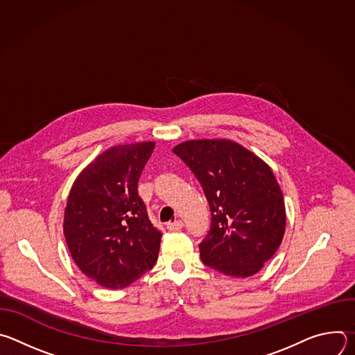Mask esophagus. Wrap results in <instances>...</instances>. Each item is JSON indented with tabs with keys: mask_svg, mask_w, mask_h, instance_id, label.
Listing matches in <instances>:
<instances>
[{
	"mask_svg": "<svg viewBox=\"0 0 355 355\" xmlns=\"http://www.w3.org/2000/svg\"><path fill=\"white\" fill-rule=\"evenodd\" d=\"M182 227H184L182 220H175V222L167 225V229H168L170 232H180Z\"/></svg>",
	"mask_w": 355,
	"mask_h": 355,
	"instance_id": "34e87169",
	"label": "esophagus"
}]
</instances>
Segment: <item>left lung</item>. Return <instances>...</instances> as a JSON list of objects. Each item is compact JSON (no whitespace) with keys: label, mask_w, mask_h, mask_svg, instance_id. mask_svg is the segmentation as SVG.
I'll return each mask as SVG.
<instances>
[{"label":"left lung","mask_w":355,"mask_h":355,"mask_svg":"<svg viewBox=\"0 0 355 355\" xmlns=\"http://www.w3.org/2000/svg\"><path fill=\"white\" fill-rule=\"evenodd\" d=\"M173 151L209 202L212 222L199 244L202 261L230 277L257 274L275 254L286 225L284 195L270 166L227 139L188 140Z\"/></svg>","instance_id":"left-lung-1"}]
</instances>
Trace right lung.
Segmentation results:
<instances>
[{
    "label": "right lung",
    "mask_w": 355,
    "mask_h": 355,
    "mask_svg": "<svg viewBox=\"0 0 355 355\" xmlns=\"http://www.w3.org/2000/svg\"><path fill=\"white\" fill-rule=\"evenodd\" d=\"M155 141L105 150L76 178L63 232L77 267L98 285L121 289L157 261L162 233L151 225L137 193Z\"/></svg>",
    "instance_id": "add662e5"
}]
</instances>
